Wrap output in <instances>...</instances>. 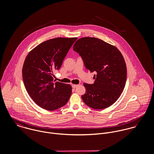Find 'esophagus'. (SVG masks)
<instances>
[{
	"label": "esophagus",
	"mask_w": 154,
	"mask_h": 154,
	"mask_svg": "<svg viewBox=\"0 0 154 154\" xmlns=\"http://www.w3.org/2000/svg\"><path fill=\"white\" fill-rule=\"evenodd\" d=\"M78 86V85H76V84H72V87L73 88H76Z\"/></svg>",
	"instance_id": "esophagus-1"
}]
</instances>
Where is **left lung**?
<instances>
[{"mask_svg": "<svg viewBox=\"0 0 154 154\" xmlns=\"http://www.w3.org/2000/svg\"><path fill=\"white\" fill-rule=\"evenodd\" d=\"M73 50L81 56L87 70L97 73L93 84H84L86 92L82 100L94 109L109 107L120 97L126 84L127 68L121 52L114 45L89 37L78 40Z\"/></svg>", "mask_w": 154, "mask_h": 154, "instance_id": "8db88e82", "label": "left lung"}]
</instances>
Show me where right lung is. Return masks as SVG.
Segmentation results:
<instances>
[{
  "mask_svg": "<svg viewBox=\"0 0 154 154\" xmlns=\"http://www.w3.org/2000/svg\"><path fill=\"white\" fill-rule=\"evenodd\" d=\"M74 38L57 37L45 41L26 56L22 67L25 89L32 100L45 110L64 106L72 94L69 84L56 82L53 70H59L74 42Z\"/></svg>",
  "mask_w": 154,
  "mask_h": 154,
  "instance_id": "right-lung-1",
  "label": "right lung"
}]
</instances>
